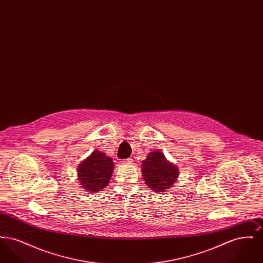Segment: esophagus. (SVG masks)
<instances>
[{
    "instance_id": "esophagus-1",
    "label": "esophagus",
    "mask_w": 263,
    "mask_h": 263,
    "mask_svg": "<svg viewBox=\"0 0 263 263\" xmlns=\"http://www.w3.org/2000/svg\"><path fill=\"white\" fill-rule=\"evenodd\" d=\"M133 162V160L131 159V158H129V159H126V160H123L122 161V163H131Z\"/></svg>"
}]
</instances>
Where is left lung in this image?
Segmentation results:
<instances>
[{"instance_id":"8db88e82","label":"left lung","mask_w":263,"mask_h":263,"mask_svg":"<svg viewBox=\"0 0 263 263\" xmlns=\"http://www.w3.org/2000/svg\"><path fill=\"white\" fill-rule=\"evenodd\" d=\"M142 174L146 184L155 192H164L173 187L179 172L174 163H170L162 152H151L142 162Z\"/></svg>"}]
</instances>
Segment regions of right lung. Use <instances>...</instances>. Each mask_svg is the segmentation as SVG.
I'll use <instances>...</instances> for the list:
<instances>
[{
  "label": "right lung",
  "mask_w": 263,
  "mask_h": 263,
  "mask_svg": "<svg viewBox=\"0 0 263 263\" xmlns=\"http://www.w3.org/2000/svg\"><path fill=\"white\" fill-rule=\"evenodd\" d=\"M114 163L100 151H93L78 166V177L82 187L89 192H99L107 186L112 176Z\"/></svg>",
  "instance_id": "obj_1"
}]
</instances>
